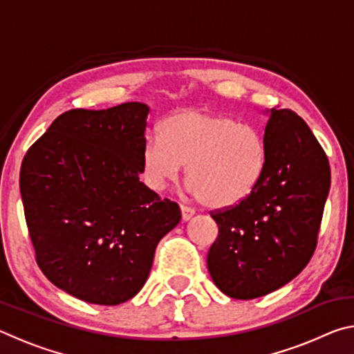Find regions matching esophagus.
I'll return each instance as SVG.
<instances>
[{
	"label": "esophagus",
	"mask_w": 354,
	"mask_h": 354,
	"mask_svg": "<svg viewBox=\"0 0 354 354\" xmlns=\"http://www.w3.org/2000/svg\"><path fill=\"white\" fill-rule=\"evenodd\" d=\"M181 214H183V220L184 221H189L195 215V211L192 207H189V206L181 205Z\"/></svg>",
	"instance_id": "esophagus-1"
}]
</instances>
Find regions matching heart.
Returning a JSON list of instances; mask_svg holds the SVG:
<instances>
[{"label":"heart","instance_id":"heart-1","mask_svg":"<svg viewBox=\"0 0 354 354\" xmlns=\"http://www.w3.org/2000/svg\"><path fill=\"white\" fill-rule=\"evenodd\" d=\"M185 164L189 189L205 205L230 207L247 198L266 169V147L250 123L201 109L165 120L160 136L147 137L142 173L153 190H162Z\"/></svg>","mask_w":354,"mask_h":354}]
</instances>
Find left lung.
Returning a JSON list of instances; mask_svg holds the SVG:
<instances>
[{"label": "left lung", "instance_id": "left-lung-1", "mask_svg": "<svg viewBox=\"0 0 354 354\" xmlns=\"http://www.w3.org/2000/svg\"><path fill=\"white\" fill-rule=\"evenodd\" d=\"M266 169L237 206L214 212L218 226L207 270L225 295L253 299L279 289L314 254L331 185L328 158L290 109H266Z\"/></svg>", "mask_w": 354, "mask_h": 354}]
</instances>
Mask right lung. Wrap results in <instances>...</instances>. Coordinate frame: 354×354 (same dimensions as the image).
I'll use <instances>...</instances> for the list:
<instances>
[{
	"instance_id": "1",
	"label": "right lung",
	"mask_w": 354,
	"mask_h": 354,
	"mask_svg": "<svg viewBox=\"0 0 354 354\" xmlns=\"http://www.w3.org/2000/svg\"><path fill=\"white\" fill-rule=\"evenodd\" d=\"M149 107L137 101L59 115L28 149L20 194L35 259L59 289L115 306L136 297L176 203L140 181Z\"/></svg>"
}]
</instances>
